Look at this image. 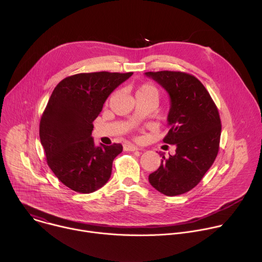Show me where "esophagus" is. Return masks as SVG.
<instances>
[{"label": "esophagus", "mask_w": 262, "mask_h": 262, "mask_svg": "<svg viewBox=\"0 0 262 262\" xmlns=\"http://www.w3.org/2000/svg\"><path fill=\"white\" fill-rule=\"evenodd\" d=\"M124 150L125 151H136V150H139V148L133 144H124L123 146Z\"/></svg>", "instance_id": "esophagus-1"}]
</instances>
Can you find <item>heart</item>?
<instances>
[{
	"label": "heart",
	"instance_id": "b5f03b06",
	"mask_svg": "<svg viewBox=\"0 0 262 262\" xmlns=\"http://www.w3.org/2000/svg\"><path fill=\"white\" fill-rule=\"evenodd\" d=\"M140 94H143V95H155L157 97H159V91L158 89L151 85V84H143L137 91V95H140Z\"/></svg>",
	"mask_w": 262,
	"mask_h": 262
}]
</instances>
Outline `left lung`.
Instances as JSON below:
<instances>
[{"label":"left lung","mask_w":262,"mask_h":262,"mask_svg":"<svg viewBox=\"0 0 262 262\" xmlns=\"http://www.w3.org/2000/svg\"><path fill=\"white\" fill-rule=\"evenodd\" d=\"M170 96L168 124L164 142L175 145V155L165 158L149 175L154 188L166 196L191 191L213 164L220 145L219 111L203 84L192 74L180 71L145 72Z\"/></svg>","instance_id":"left-lung-1"}]
</instances>
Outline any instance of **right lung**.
<instances>
[{
  "label": "right lung",
  "mask_w": 262,
  "mask_h": 262,
  "mask_svg": "<svg viewBox=\"0 0 262 262\" xmlns=\"http://www.w3.org/2000/svg\"><path fill=\"white\" fill-rule=\"evenodd\" d=\"M133 72L78 73L62 80L54 89L39 125L47 162L58 179L78 193L89 194L111 177L121 144H94L93 121L103 103Z\"/></svg>",
  "instance_id": "obj_1"
}]
</instances>
